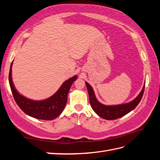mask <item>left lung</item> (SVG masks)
<instances>
[{
    "label": "left lung",
    "mask_w": 160,
    "mask_h": 160,
    "mask_svg": "<svg viewBox=\"0 0 160 160\" xmlns=\"http://www.w3.org/2000/svg\"><path fill=\"white\" fill-rule=\"evenodd\" d=\"M86 85L88 90L89 97V102L96 113L99 117L107 120H114L117 119L120 117H123L130 112L135 108L137 105L142 100V98L144 92L145 85L143 86L142 90L141 91L139 94L134 98L133 101L130 102L126 103V104H121L118 105H105L98 101L95 96V93L92 87H91L89 83L85 82Z\"/></svg>",
    "instance_id": "obj_1"
}]
</instances>
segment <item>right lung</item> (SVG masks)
Listing matches in <instances>:
<instances>
[{"label": "right lung", "mask_w": 160, "mask_h": 160, "mask_svg": "<svg viewBox=\"0 0 160 160\" xmlns=\"http://www.w3.org/2000/svg\"><path fill=\"white\" fill-rule=\"evenodd\" d=\"M12 62L9 73V86L14 98L22 111L30 117L42 120H53L63 111L67 102L68 93L72 84L77 79V76L66 80L58 92L50 98L43 101H33L21 95L15 89L12 79Z\"/></svg>", "instance_id": "add662e5"}]
</instances>
